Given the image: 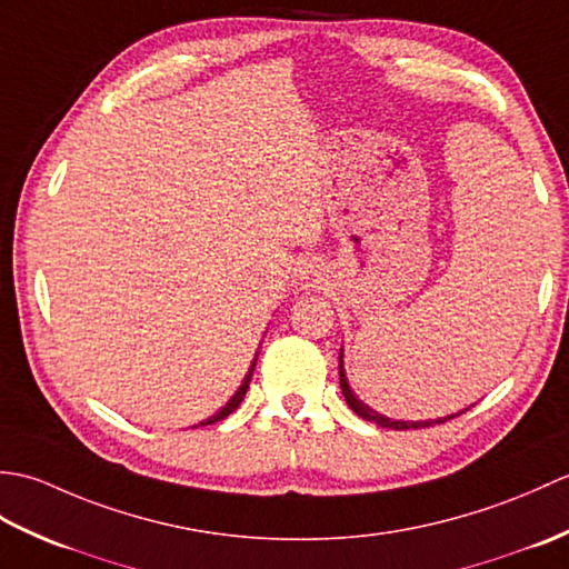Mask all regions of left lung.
<instances>
[{"instance_id":"obj_1","label":"left lung","mask_w":569,"mask_h":569,"mask_svg":"<svg viewBox=\"0 0 569 569\" xmlns=\"http://www.w3.org/2000/svg\"><path fill=\"white\" fill-rule=\"evenodd\" d=\"M340 389H342V396H345L347 406L352 408L359 418H365V420H369V422H377V426L391 428V430H416V428L440 426V422H447L450 418H455V416H459V413H465V410H469V408H465V410H459V413H455V416H445V418H438V420H416V422H413V420H391V418H386V416L377 413V410H373V408H369L365 401H359L357 393L352 391V386H349L345 367H342V352H340Z\"/></svg>"}]
</instances>
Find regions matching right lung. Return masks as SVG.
Listing matches in <instances>:
<instances>
[{"label":"right lung","instance_id":"add662e5","mask_svg":"<svg viewBox=\"0 0 569 569\" xmlns=\"http://www.w3.org/2000/svg\"><path fill=\"white\" fill-rule=\"evenodd\" d=\"M253 367H257V359H253V365H251V369L247 371V377H244V381H241V386H239V389H237V393L232 396V398H229V401H227V406L224 408H220V410H217V413L214 416H210L208 420H202L200 422V426H212V422H217V420H224L229 413H234V410L239 408V403L241 401H244V396H247V389H249V381H251V373H253Z\"/></svg>","mask_w":569,"mask_h":569}]
</instances>
